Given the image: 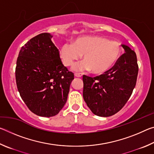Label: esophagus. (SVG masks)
Listing matches in <instances>:
<instances>
[{
    "label": "esophagus",
    "mask_w": 154,
    "mask_h": 154,
    "mask_svg": "<svg viewBox=\"0 0 154 154\" xmlns=\"http://www.w3.org/2000/svg\"><path fill=\"white\" fill-rule=\"evenodd\" d=\"M75 76L76 77H82V73H75Z\"/></svg>",
    "instance_id": "34e87169"
}]
</instances>
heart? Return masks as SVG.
I'll list each match as a JSON object with an SVG mask.
<instances>
[{
    "instance_id": "b5f03b06",
    "label": "heart",
    "mask_w": 154,
    "mask_h": 154,
    "mask_svg": "<svg viewBox=\"0 0 154 154\" xmlns=\"http://www.w3.org/2000/svg\"><path fill=\"white\" fill-rule=\"evenodd\" d=\"M121 54L119 44L99 36H85L76 38L73 43L65 42L60 48L59 55L65 66H71L83 55V60L75 64V71H90L103 74L111 69Z\"/></svg>"
}]
</instances>
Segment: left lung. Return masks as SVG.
I'll use <instances>...</instances> for the list:
<instances>
[{"mask_svg":"<svg viewBox=\"0 0 154 154\" xmlns=\"http://www.w3.org/2000/svg\"><path fill=\"white\" fill-rule=\"evenodd\" d=\"M122 46L125 53L111 69L95 77L83 76V99L96 116L109 117L118 113L136 85L139 71L136 53L128 46Z\"/></svg>","mask_w":154,"mask_h":154,"instance_id":"left-lung-1","label":"left lung"}]
</instances>
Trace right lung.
Returning a JSON list of instances; mask_svg holds the SVG:
<instances>
[{
    "mask_svg": "<svg viewBox=\"0 0 154 154\" xmlns=\"http://www.w3.org/2000/svg\"><path fill=\"white\" fill-rule=\"evenodd\" d=\"M52 36L41 33L28 41L20 49L15 68L21 98L32 113L46 118L63 108L74 79L62 64Z\"/></svg>",
    "mask_w": 154,
    "mask_h": 154,
    "instance_id": "add662e5",
    "label": "right lung"
}]
</instances>
